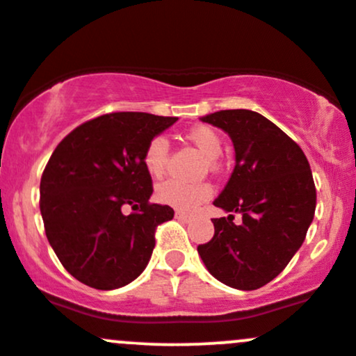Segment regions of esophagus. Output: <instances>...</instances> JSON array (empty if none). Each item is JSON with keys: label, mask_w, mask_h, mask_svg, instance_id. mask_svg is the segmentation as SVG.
Listing matches in <instances>:
<instances>
[{"label": "esophagus", "mask_w": 356, "mask_h": 356, "mask_svg": "<svg viewBox=\"0 0 356 356\" xmlns=\"http://www.w3.org/2000/svg\"><path fill=\"white\" fill-rule=\"evenodd\" d=\"M175 218L179 219V221H185V222L192 221V216H190V214H185V212H179V211L175 212Z\"/></svg>", "instance_id": "34e87169"}]
</instances>
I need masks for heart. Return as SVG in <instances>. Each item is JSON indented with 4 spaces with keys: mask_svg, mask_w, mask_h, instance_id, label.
Here are the masks:
<instances>
[{
    "mask_svg": "<svg viewBox=\"0 0 356 356\" xmlns=\"http://www.w3.org/2000/svg\"><path fill=\"white\" fill-rule=\"evenodd\" d=\"M186 138L207 157V164L212 171L218 170V157L222 152V142L218 131L207 124H197L186 131ZM170 144L164 137H154L144 151V166L152 177H161L168 163ZM156 197L161 204L171 205L178 211L192 212L199 205L212 197L209 183H185L179 179H166L156 190Z\"/></svg>",
    "mask_w": 356,
    "mask_h": 356,
    "instance_id": "b5f03b06",
    "label": "heart"
}]
</instances>
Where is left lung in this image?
<instances>
[{
  "instance_id": "obj_1",
  "label": "left lung",
  "mask_w": 356,
  "mask_h": 356,
  "mask_svg": "<svg viewBox=\"0 0 356 356\" xmlns=\"http://www.w3.org/2000/svg\"><path fill=\"white\" fill-rule=\"evenodd\" d=\"M202 122L232 137L234 170L214 200L228 218L212 219L214 236L199 245L200 259L218 281L243 291L273 281L302 247L315 212V185L300 145L266 116L225 109ZM242 214L234 225L232 214Z\"/></svg>"
}]
</instances>
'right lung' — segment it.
<instances>
[{
    "label": "right lung",
    "instance_id": "obj_1",
    "mask_svg": "<svg viewBox=\"0 0 356 356\" xmlns=\"http://www.w3.org/2000/svg\"><path fill=\"white\" fill-rule=\"evenodd\" d=\"M178 118L109 113L76 127L51 154L41 178V214L54 254L80 283L116 289L142 274L156 228L173 219L151 204L144 151ZM131 207V215L122 214Z\"/></svg>",
    "mask_w": 356,
    "mask_h": 356
}]
</instances>
